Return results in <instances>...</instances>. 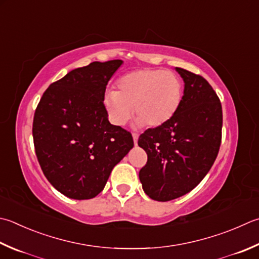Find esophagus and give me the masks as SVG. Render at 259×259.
I'll list each match as a JSON object with an SVG mask.
<instances>
[{
	"mask_svg": "<svg viewBox=\"0 0 259 259\" xmlns=\"http://www.w3.org/2000/svg\"><path fill=\"white\" fill-rule=\"evenodd\" d=\"M133 140H134V144H138V140H139V134L133 133Z\"/></svg>",
	"mask_w": 259,
	"mask_h": 259,
	"instance_id": "34e87169",
	"label": "esophagus"
}]
</instances>
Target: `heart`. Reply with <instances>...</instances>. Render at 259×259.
<instances>
[{"label":"heart","mask_w":259,"mask_h":259,"mask_svg":"<svg viewBox=\"0 0 259 259\" xmlns=\"http://www.w3.org/2000/svg\"><path fill=\"white\" fill-rule=\"evenodd\" d=\"M117 91H108L104 105L111 123L123 126L134 111L138 124L158 127L177 113L183 99V84L174 72L143 69L119 77Z\"/></svg>","instance_id":"b5f03b06"}]
</instances>
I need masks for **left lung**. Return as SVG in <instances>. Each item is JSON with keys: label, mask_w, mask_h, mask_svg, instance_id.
I'll return each mask as SVG.
<instances>
[{"label": "left lung", "mask_w": 259, "mask_h": 259, "mask_svg": "<svg viewBox=\"0 0 259 259\" xmlns=\"http://www.w3.org/2000/svg\"><path fill=\"white\" fill-rule=\"evenodd\" d=\"M185 82L177 113L167 123L148 128L139 146L148 161L139 177L154 201L178 198L202 182L215 161L222 139V106L202 75L176 67Z\"/></svg>", "instance_id": "8db88e82"}]
</instances>
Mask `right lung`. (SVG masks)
Returning a JSON list of instances; mask_svg holds the SVG:
<instances>
[{"label":"right lung","instance_id":"add662e5","mask_svg":"<svg viewBox=\"0 0 259 259\" xmlns=\"http://www.w3.org/2000/svg\"><path fill=\"white\" fill-rule=\"evenodd\" d=\"M121 63L92 62L69 72L47 88L36 108L38 162L48 182L70 198L97 196L134 146L128 131L109 123L104 105L107 83Z\"/></svg>","mask_w":259,"mask_h":259}]
</instances>
